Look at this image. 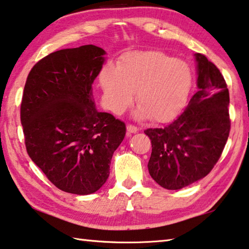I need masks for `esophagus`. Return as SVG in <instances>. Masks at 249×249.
I'll use <instances>...</instances> for the list:
<instances>
[{"label": "esophagus", "instance_id": "esophagus-1", "mask_svg": "<svg viewBox=\"0 0 249 249\" xmlns=\"http://www.w3.org/2000/svg\"><path fill=\"white\" fill-rule=\"evenodd\" d=\"M138 131H139V129L136 127V125L128 124V127H127V133H128V136H130V134H132V133H137Z\"/></svg>", "mask_w": 249, "mask_h": 249}]
</instances>
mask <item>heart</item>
<instances>
[{
	"instance_id": "b5f03b06",
	"label": "heart",
	"mask_w": 249,
	"mask_h": 249,
	"mask_svg": "<svg viewBox=\"0 0 249 249\" xmlns=\"http://www.w3.org/2000/svg\"><path fill=\"white\" fill-rule=\"evenodd\" d=\"M107 106L124 112L133 100L138 116L155 122L173 120L186 106L193 84L189 65L160 51L129 53L119 67L107 64L99 75Z\"/></svg>"
}]
</instances>
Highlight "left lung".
Wrapping results in <instances>:
<instances>
[{
  "instance_id": "1",
  "label": "left lung",
  "mask_w": 249,
  "mask_h": 249,
  "mask_svg": "<svg viewBox=\"0 0 249 249\" xmlns=\"http://www.w3.org/2000/svg\"><path fill=\"white\" fill-rule=\"evenodd\" d=\"M195 59L198 89L185 111L167 127L144 131L152 143L150 175L168 190L206 177L230 134V94L224 77L206 55L195 53Z\"/></svg>"
}]
</instances>
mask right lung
Returning <instances> with one entry per match:
<instances>
[{
  "label": "right lung",
  "instance_id": "add662e5",
  "mask_svg": "<svg viewBox=\"0 0 249 249\" xmlns=\"http://www.w3.org/2000/svg\"><path fill=\"white\" fill-rule=\"evenodd\" d=\"M105 54L94 45L52 52L34 65L25 84L20 121L27 153L65 193L97 191L125 136L124 122L99 112L93 98Z\"/></svg>",
  "mask_w": 249,
  "mask_h": 249
}]
</instances>
